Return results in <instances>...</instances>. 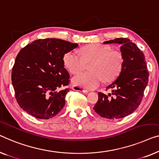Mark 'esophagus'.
<instances>
[{
  "mask_svg": "<svg viewBox=\"0 0 159 159\" xmlns=\"http://www.w3.org/2000/svg\"><path fill=\"white\" fill-rule=\"evenodd\" d=\"M72 89H74L75 91H78V92H82V93H88V90H87V89H85L84 88H82L81 87H79V86H77V85H75V86L72 87Z\"/></svg>",
  "mask_w": 159,
  "mask_h": 159,
  "instance_id": "1",
  "label": "esophagus"
}]
</instances>
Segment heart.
<instances>
[{
  "instance_id": "heart-1",
  "label": "heart",
  "mask_w": 159,
  "mask_h": 159,
  "mask_svg": "<svg viewBox=\"0 0 159 159\" xmlns=\"http://www.w3.org/2000/svg\"><path fill=\"white\" fill-rule=\"evenodd\" d=\"M82 57L75 51L66 52L63 57L64 65L72 74H77L84 69L85 63L92 61L90 72L77 75L72 79L73 84L86 89H95L102 80L110 82L118 76L123 67V57L119 51L99 43H91L80 50Z\"/></svg>"
}]
</instances>
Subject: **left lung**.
Instances as JSON below:
<instances>
[{
	"label": "left lung",
	"mask_w": 159,
	"mask_h": 159,
	"mask_svg": "<svg viewBox=\"0 0 159 159\" xmlns=\"http://www.w3.org/2000/svg\"><path fill=\"white\" fill-rule=\"evenodd\" d=\"M103 43L120 45L123 64L118 77L107 87L112 89V93L106 95L98 93V100L93 109L102 118H123L141 104L148 82L147 65L142 52L128 39H115Z\"/></svg>",
	"instance_id": "1"
}]
</instances>
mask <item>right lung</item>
<instances>
[{
    "instance_id": "obj_1",
    "label": "right lung",
    "mask_w": 159,
    "mask_h": 159,
    "mask_svg": "<svg viewBox=\"0 0 159 159\" xmlns=\"http://www.w3.org/2000/svg\"><path fill=\"white\" fill-rule=\"evenodd\" d=\"M77 43L59 39H38L18 53L11 80L19 106L39 119H49L65 105L70 75L63 57Z\"/></svg>"
}]
</instances>
